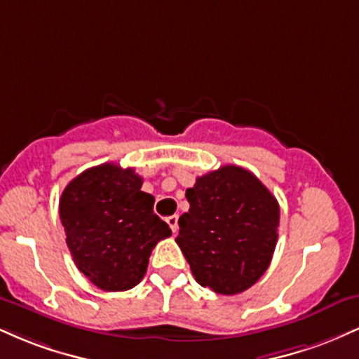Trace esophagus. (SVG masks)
Listing matches in <instances>:
<instances>
[{"label":"esophagus","mask_w":359,"mask_h":359,"mask_svg":"<svg viewBox=\"0 0 359 359\" xmlns=\"http://www.w3.org/2000/svg\"><path fill=\"white\" fill-rule=\"evenodd\" d=\"M167 224L170 226L172 233H177V229H179V216H168Z\"/></svg>","instance_id":"1"}]
</instances>
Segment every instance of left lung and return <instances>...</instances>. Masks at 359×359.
Here are the masks:
<instances>
[{"mask_svg": "<svg viewBox=\"0 0 359 359\" xmlns=\"http://www.w3.org/2000/svg\"><path fill=\"white\" fill-rule=\"evenodd\" d=\"M177 245L197 283L216 294L250 288L269 269L278 238L275 196L246 168L224 165L185 191Z\"/></svg>", "mask_w": 359, "mask_h": 359, "instance_id": "1", "label": "left lung"}]
</instances>
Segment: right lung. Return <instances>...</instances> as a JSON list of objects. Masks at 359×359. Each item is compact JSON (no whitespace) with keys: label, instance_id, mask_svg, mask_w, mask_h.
<instances>
[{"label":"right lung","instance_id":"right-lung-1","mask_svg":"<svg viewBox=\"0 0 359 359\" xmlns=\"http://www.w3.org/2000/svg\"><path fill=\"white\" fill-rule=\"evenodd\" d=\"M142 184L133 168L102 163L72 179L60 196L59 214L74 263L106 292L138 285L151 250L172 234Z\"/></svg>","mask_w":359,"mask_h":359}]
</instances>
